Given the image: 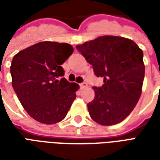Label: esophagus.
Listing matches in <instances>:
<instances>
[{
  "instance_id": "esophagus-1",
  "label": "esophagus",
  "mask_w": 160,
  "mask_h": 160,
  "mask_svg": "<svg viewBox=\"0 0 160 160\" xmlns=\"http://www.w3.org/2000/svg\"><path fill=\"white\" fill-rule=\"evenodd\" d=\"M87 87V84L86 83V82H83V83L80 84V87H81V88H85V87Z\"/></svg>"
}]
</instances>
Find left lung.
<instances>
[{
  "mask_svg": "<svg viewBox=\"0 0 160 160\" xmlns=\"http://www.w3.org/2000/svg\"><path fill=\"white\" fill-rule=\"evenodd\" d=\"M92 65L104 85L93 87L95 98L87 104L91 118L104 126L123 121L140 99L144 80L143 51L129 38L101 36L76 45Z\"/></svg>",
  "mask_w": 160,
  "mask_h": 160,
  "instance_id": "left-lung-1",
  "label": "left lung"
}]
</instances>
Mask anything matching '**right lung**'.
I'll return each instance as SVG.
<instances>
[{
	"mask_svg": "<svg viewBox=\"0 0 160 160\" xmlns=\"http://www.w3.org/2000/svg\"><path fill=\"white\" fill-rule=\"evenodd\" d=\"M73 52L68 43L44 41L13 56L10 67L12 88L34 120L55 124L66 118L80 87L57 78L63 76L61 65Z\"/></svg>",
	"mask_w": 160,
	"mask_h": 160,
	"instance_id": "1",
	"label": "right lung"
}]
</instances>
